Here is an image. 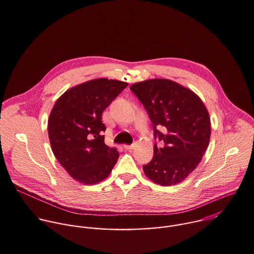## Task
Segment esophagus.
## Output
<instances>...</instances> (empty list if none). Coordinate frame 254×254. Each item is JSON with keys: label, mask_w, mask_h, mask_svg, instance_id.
Masks as SVG:
<instances>
[{"label": "esophagus", "mask_w": 254, "mask_h": 254, "mask_svg": "<svg viewBox=\"0 0 254 254\" xmlns=\"http://www.w3.org/2000/svg\"><path fill=\"white\" fill-rule=\"evenodd\" d=\"M134 146H135V143H132V144H125L124 148H125L126 150H132V149L134 148Z\"/></svg>", "instance_id": "esophagus-1"}]
</instances>
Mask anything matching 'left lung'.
Returning a JSON list of instances; mask_svg holds the SVG:
<instances>
[{"instance_id":"obj_1","label":"left lung","mask_w":254,"mask_h":254,"mask_svg":"<svg viewBox=\"0 0 254 254\" xmlns=\"http://www.w3.org/2000/svg\"><path fill=\"white\" fill-rule=\"evenodd\" d=\"M130 90L148 113L155 139L164 141L163 148L155 143L152 161L142 166L144 174L162 186L182 182L208 148L207 108L192 90L169 79L144 80L132 84Z\"/></svg>"}]
</instances>
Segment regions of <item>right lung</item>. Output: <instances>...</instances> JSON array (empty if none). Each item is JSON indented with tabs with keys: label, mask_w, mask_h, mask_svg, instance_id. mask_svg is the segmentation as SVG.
Listing matches in <instances>:
<instances>
[{
	"label": "right lung",
	"mask_w": 254,
	"mask_h": 254,
	"mask_svg": "<svg viewBox=\"0 0 254 254\" xmlns=\"http://www.w3.org/2000/svg\"><path fill=\"white\" fill-rule=\"evenodd\" d=\"M127 86L99 78L67 90L54 104L48 134L54 156L66 172L85 185L104 180L119 159L116 148L104 143L105 108Z\"/></svg>",
	"instance_id": "right-lung-1"
}]
</instances>
